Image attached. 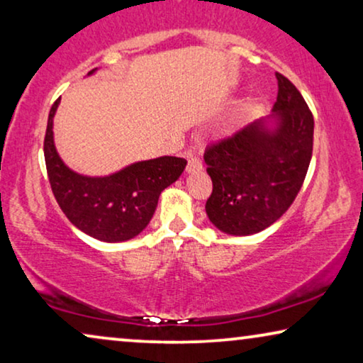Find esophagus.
<instances>
[{"label":"esophagus","mask_w":363,"mask_h":363,"mask_svg":"<svg viewBox=\"0 0 363 363\" xmlns=\"http://www.w3.org/2000/svg\"><path fill=\"white\" fill-rule=\"evenodd\" d=\"M201 169H202V161L199 160V157H191V160L187 161V167H186L187 172H197Z\"/></svg>","instance_id":"1"}]
</instances>
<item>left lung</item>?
Instances as JSON below:
<instances>
[{
  "label": "left lung",
  "instance_id": "1",
  "mask_svg": "<svg viewBox=\"0 0 363 363\" xmlns=\"http://www.w3.org/2000/svg\"><path fill=\"white\" fill-rule=\"evenodd\" d=\"M278 99L268 118L253 121L203 155L212 179L206 212L218 230L253 235L291 207L313 156L314 118L299 90L277 72Z\"/></svg>",
  "mask_w": 363,
  "mask_h": 363
}]
</instances>
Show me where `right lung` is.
<instances>
[{
  "instance_id": "add662e5",
  "label": "right lung",
  "mask_w": 363,
  "mask_h": 363,
  "mask_svg": "<svg viewBox=\"0 0 363 363\" xmlns=\"http://www.w3.org/2000/svg\"><path fill=\"white\" fill-rule=\"evenodd\" d=\"M59 101L55 100L49 111L44 138L45 167L55 201L65 217L90 237L108 243L135 238L147 227L161 192L179 179L187 161L161 156L133 162L110 176L79 174L64 164L54 145L52 126Z\"/></svg>"
}]
</instances>
